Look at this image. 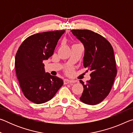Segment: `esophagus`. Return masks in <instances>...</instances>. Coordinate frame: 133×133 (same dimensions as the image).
Returning <instances> with one entry per match:
<instances>
[{"mask_svg":"<svg viewBox=\"0 0 133 133\" xmlns=\"http://www.w3.org/2000/svg\"><path fill=\"white\" fill-rule=\"evenodd\" d=\"M75 83V81L69 80H67V79H66V80H64V84H69V83Z\"/></svg>","mask_w":133,"mask_h":133,"instance_id":"1","label":"esophagus"}]
</instances>
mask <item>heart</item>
<instances>
[{
	"label": "heart",
	"mask_w": 133,
	"mask_h": 133,
	"mask_svg": "<svg viewBox=\"0 0 133 133\" xmlns=\"http://www.w3.org/2000/svg\"><path fill=\"white\" fill-rule=\"evenodd\" d=\"M67 73H69V74H71V73H73V70H72L71 69H69L67 70Z\"/></svg>",
	"instance_id": "b5f03b06"
}]
</instances>
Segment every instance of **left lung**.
Here are the masks:
<instances>
[{
  "label": "left lung",
  "mask_w": 133,
  "mask_h": 133,
  "mask_svg": "<svg viewBox=\"0 0 133 133\" xmlns=\"http://www.w3.org/2000/svg\"><path fill=\"white\" fill-rule=\"evenodd\" d=\"M71 31L84 45L83 65L91 71V79L86 84L80 80L84 87L80 100L85 104L96 105L109 95L117 75L113 49L105 38L93 31Z\"/></svg>",
  "instance_id": "1"
}]
</instances>
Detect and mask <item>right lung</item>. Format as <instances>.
Masks as SVG:
<instances>
[{"mask_svg":"<svg viewBox=\"0 0 133 133\" xmlns=\"http://www.w3.org/2000/svg\"><path fill=\"white\" fill-rule=\"evenodd\" d=\"M65 30L37 33L24 40L15 57V70L24 96L36 104L52 98L63 81L44 70L43 60L53 55L58 40Z\"/></svg>","mask_w":133,"mask_h":133,"instance_id":"obj_1","label":"right lung"}]
</instances>
